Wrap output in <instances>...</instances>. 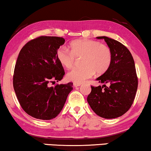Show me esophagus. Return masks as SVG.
<instances>
[{
	"label": "esophagus",
	"mask_w": 151,
	"mask_h": 151,
	"mask_svg": "<svg viewBox=\"0 0 151 151\" xmlns=\"http://www.w3.org/2000/svg\"><path fill=\"white\" fill-rule=\"evenodd\" d=\"M81 85H82V83H73V86L74 87H80L81 86Z\"/></svg>",
	"instance_id": "34e87169"
}]
</instances>
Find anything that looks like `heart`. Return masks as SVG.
Segmentation results:
<instances>
[{
  "label": "heart",
  "instance_id": "heart-1",
  "mask_svg": "<svg viewBox=\"0 0 151 151\" xmlns=\"http://www.w3.org/2000/svg\"><path fill=\"white\" fill-rule=\"evenodd\" d=\"M70 51L61 47L56 52V57L62 66L72 68L76 58H83L82 68H73L66 74L69 81L81 83L96 73L102 75L109 69L111 62V52L107 45L98 41L80 39L70 43Z\"/></svg>",
  "mask_w": 151,
  "mask_h": 151
}]
</instances>
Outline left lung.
<instances>
[{
  "instance_id": "obj_1",
  "label": "left lung",
  "mask_w": 151,
  "mask_h": 151,
  "mask_svg": "<svg viewBox=\"0 0 151 151\" xmlns=\"http://www.w3.org/2000/svg\"><path fill=\"white\" fill-rule=\"evenodd\" d=\"M97 39L105 41L111 50V62L107 71L96 79L104 85L91 86L87 100L98 116L117 118L130 109L135 98L138 88L135 63L129 49L119 42L107 37Z\"/></svg>"
}]
</instances>
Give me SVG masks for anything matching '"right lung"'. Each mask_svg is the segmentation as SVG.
Wrapping results in <instances>:
<instances>
[{"mask_svg": "<svg viewBox=\"0 0 151 151\" xmlns=\"http://www.w3.org/2000/svg\"><path fill=\"white\" fill-rule=\"evenodd\" d=\"M62 37L42 36L28 42L19 51L13 76V88L27 114L42 120L58 116L64 106L73 83L49 86L58 82L65 72L56 57Z\"/></svg>", "mask_w": 151, "mask_h": 151, "instance_id": "obj_1", "label": "right lung"}]
</instances>
